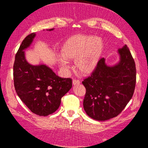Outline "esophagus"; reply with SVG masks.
Here are the masks:
<instances>
[{
    "label": "esophagus",
    "instance_id": "34e87169",
    "mask_svg": "<svg viewBox=\"0 0 148 148\" xmlns=\"http://www.w3.org/2000/svg\"><path fill=\"white\" fill-rule=\"evenodd\" d=\"M72 84H73L74 85H76V84H80V81L77 79H73V81H72Z\"/></svg>",
    "mask_w": 148,
    "mask_h": 148
}]
</instances>
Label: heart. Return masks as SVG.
<instances>
[{
	"label": "heart",
	"mask_w": 148,
	"mask_h": 148,
	"mask_svg": "<svg viewBox=\"0 0 148 148\" xmlns=\"http://www.w3.org/2000/svg\"><path fill=\"white\" fill-rule=\"evenodd\" d=\"M104 49L100 37L77 34L71 37L63 44L60 57L57 62L62 69H70L67 60H75L77 70L83 75H88L95 70Z\"/></svg>",
	"instance_id": "heart-1"
}]
</instances>
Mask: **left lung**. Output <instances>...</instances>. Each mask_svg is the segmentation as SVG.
<instances>
[{"instance_id": "left-lung-1", "label": "left lung", "mask_w": 148, "mask_h": 148, "mask_svg": "<svg viewBox=\"0 0 148 148\" xmlns=\"http://www.w3.org/2000/svg\"><path fill=\"white\" fill-rule=\"evenodd\" d=\"M117 64L108 66L99 60L91 76L82 82L86 88L83 107L90 118L105 121L117 116L134 95L136 83L134 60L127 45L118 51Z\"/></svg>"}]
</instances>
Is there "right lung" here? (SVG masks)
I'll use <instances>...</instances> for the list:
<instances>
[{
	"instance_id": "right-lung-1",
	"label": "right lung",
	"mask_w": 148,
	"mask_h": 148,
	"mask_svg": "<svg viewBox=\"0 0 148 148\" xmlns=\"http://www.w3.org/2000/svg\"><path fill=\"white\" fill-rule=\"evenodd\" d=\"M35 36V33L27 36L16 54L14 85L17 95L31 111L46 116L58 109L62 97L72 88V79L58 76L46 65H32L27 62L24 50L30 46Z\"/></svg>"
}]
</instances>
